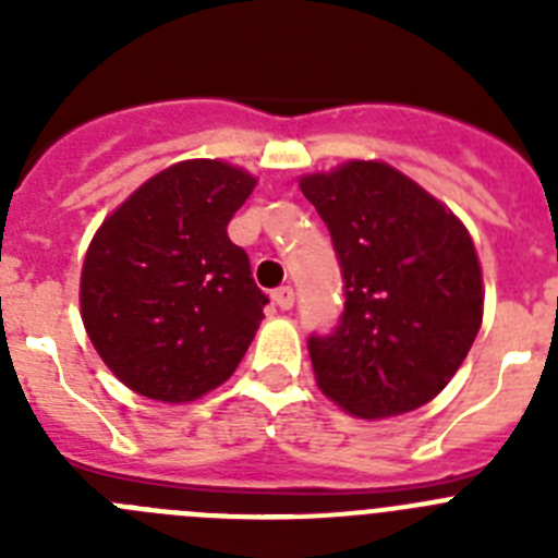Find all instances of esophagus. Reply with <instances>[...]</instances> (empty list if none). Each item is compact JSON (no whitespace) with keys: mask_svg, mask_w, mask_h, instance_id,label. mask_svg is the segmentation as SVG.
Masks as SVG:
<instances>
[{"mask_svg":"<svg viewBox=\"0 0 558 558\" xmlns=\"http://www.w3.org/2000/svg\"><path fill=\"white\" fill-rule=\"evenodd\" d=\"M293 302H295V295H293V288H279V290H274V304L279 310H290L293 307Z\"/></svg>","mask_w":558,"mask_h":558,"instance_id":"esophagus-1","label":"esophagus"}]
</instances>
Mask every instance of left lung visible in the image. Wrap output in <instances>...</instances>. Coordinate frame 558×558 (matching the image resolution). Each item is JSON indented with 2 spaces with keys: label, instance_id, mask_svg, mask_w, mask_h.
Listing matches in <instances>:
<instances>
[{
  "label": "left lung",
  "instance_id": "8db88e82",
  "mask_svg": "<svg viewBox=\"0 0 558 558\" xmlns=\"http://www.w3.org/2000/svg\"><path fill=\"white\" fill-rule=\"evenodd\" d=\"M329 226L347 310L310 338L315 383L340 411L388 418L456 377L483 322V270L456 211L386 161L349 159L299 179Z\"/></svg>",
  "mask_w": 558,
  "mask_h": 558
}]
</instances>
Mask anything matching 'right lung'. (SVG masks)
Instances as JSON below:
<instances>
[{
  "label": "right lung",
  "mask_w": 558,
  "mask_h": 558,
  "mask_svg": "<svg viewBox=\"0 0 558 558\" xmlns=\"http://www.w3.org/2000/svg\"><path fill=\"white\" fill-rule=\"evenodd\" d=\"M254 186L243 167L186 159L133 190L95 231L81 318L122 386L184 405L240 366L268 299L226 226Z\"/></svg>",
  "instance_id": "1"
}]
</instances>
